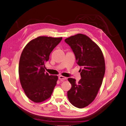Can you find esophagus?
Returning <instances> with one entry per match:
<instances>
[{
    "instance_id": "34e87169",
    "label": "esophagus",
    "mask_w": 126,
    "mask_h": 126,
    "mask_svg": "<svg viewBox=\"0 0 126 126\" xmlns=\"http://www.w3.org/2000/svg\"><path fill=\"white\" fill-rule=\"evenodd\" d=\"M59 79L61 80H64L67 79V78L65 77H64V76H59Z\"/></svg>"
}]
</instances>
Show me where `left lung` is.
<instances>
[{
  "mask_svg": "<svg viewBox=\"0 0 126 126\" xmlns=\"http://www.w3.org/2000/svg\"><path fill=\"white\" fill-rule=\"evenodd\" d=\"M65 42L71 47L77 63L82 67L78 82L75 79H68L72 84L67 92L68 98L76 107H86L94 100L102 83L106 69L103 53L96 43L82 34L66 38Z\"/></svg>",
  "mask_w": 126,
  "mask_h": 126,
  "instance_id": "1",
  "label": "left lung"
}]
</instances>
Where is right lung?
Wrapping results in <instances>:
<instances>
[{
  "label": "right lung",
  "instance_id": "add662e5",
  "mask_svg": "<svg viewBox=\"0 0 126 126\" xmlns=\"http://www.w3.org/2000/svg\"><path fill=\"white\" fill-rule=\"evenodd\" d=\"M62 37L40 36L30 41L21 54L19 63L20 82L29 99L40 103L49 98L58 80L57 76L45 72L44 63Z\"/></svg>",
  "mask_w": 126,
  "mask_h": 126
}]
</instances>
